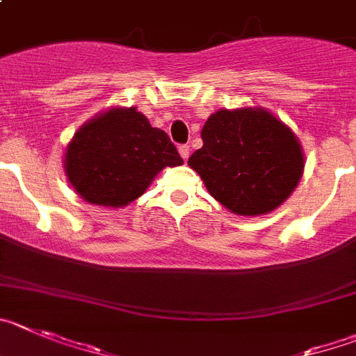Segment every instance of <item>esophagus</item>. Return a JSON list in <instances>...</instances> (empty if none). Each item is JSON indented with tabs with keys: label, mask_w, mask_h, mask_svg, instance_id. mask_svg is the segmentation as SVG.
Instances as JSON below:
<instances>
[{
	"label": "esophagus",
	"mask_w": 356,
	"mask_h": 356,
	"mask_svg": "<svg viewBox=\"0 0 356 356\" xmlns=\"http://www.w3.org/2000/svg\"><path fill=\"white\" fill-rule=\"evenodd\" d=\"M178 152H180L181 159H184V161H187L188 153H191V148H188V145H180L178 146Z\"/></svg>",
	"instance_id": "34e87169"
}]
</instances>
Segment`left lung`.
Instances as JSON below:
<instances>
[{"instance_id": "left-lung-1", "label": "left lung", "mask_w": 356, "mask_h": 356, "mask_svg": "<svg viewBox=\"0 0 356 356\" xmlns=\"http://www.w3.org/2000/svg\"><path fill=\"white\" fill-rule=\"evenodd\" d=\"M188 165L218 203L236 215L275 210L295 191L304 155L291 130L263 109L217 111Z\"/></svg>"}]
</instances>
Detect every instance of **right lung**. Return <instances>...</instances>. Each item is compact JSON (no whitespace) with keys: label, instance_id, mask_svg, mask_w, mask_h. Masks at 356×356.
<instances>
[{"label":"right lung","instance_id":"obj_1","mask_svg":"<svg viewBox=\"0 0 356 356\" xmlns=\"http://www.w3.org/2000/svg\"><path fill=\"white\" fill-rule=\"evenodd\" d=\"M181 164L168 134L153 129L136 107L113 109L84 125L65 155L77 194L88 203L114 208L138 200L165 165Z\"/></svg>","mask_w":356,"mask_h":356}]
</instances>
